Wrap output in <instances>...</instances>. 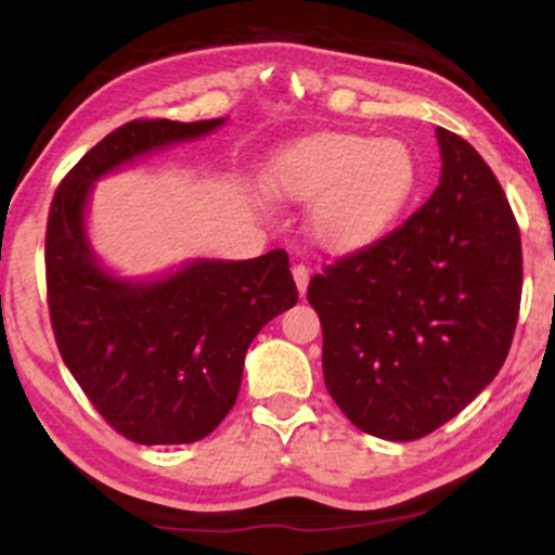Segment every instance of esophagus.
<instances>
[{
  "label": "esophagus",
  "instance_id": "1",
  "mask_svg": "<svg viewBox=\"0 0 555 555\" xmlns=\"http://www.w3.org/2000/svg\"><path fill=\"white\" fill-rule=\"evenodd\" d=\"M292 276H295V284L299 289V295H305V289H308V282H310V269L305 263H295L292 266Z\"/></svg>",
  "mask_w": 555,
  "mask_h": 555
}]
</instances>
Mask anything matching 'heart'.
<instances>
[{
  "mask_svg": "<svg viewBox=\"0 0 555 555\" xmlns=\"http://www.w3.org/2000/svg\"><path fill=\"white\" fill-rule=\"evenodd\" d=\"M269 184L289 201H318L313 234L331 250H360L380 240L417 188V162L397 138L323 132L282 151Z\"/></svg>",
  "mask_w": 555,
  "mask_h": 555,
  "instance_id": "b5f03b06",
  "label": "heart"
}]
</instances>
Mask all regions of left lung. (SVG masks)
Wrapping results in <instances>:
<instances>
[{"instance_id":"left-lung-1","label":"left lung","mask_w":555,"mask_h":555,"mask_svg":"<svg viewBox=\"0 0 555 555\" xmlns=\"http://www.w3.org/2000/svg\"><path fill=\"white\" fill-rule=\"evenodd\" d=\"M441 182L404 224L315 273L323 380L371 436L441 428L501 371L521 299V240L501 182L467 140L436 130Z\"/></svg>"}]
</instances>
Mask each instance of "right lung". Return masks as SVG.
Segmentation results:
<instances>
[{
    "label": "right lung",
    "instance_id": "1",
    "mask_svg": "<svg viewBox=\"0 0 555 555\" xmlns=\"http://www.w3.org/2000/svg\"><path fill=\"white\" fill-rule=\"evenodd\" d=\"M221 122L132 119L67 171L49 208L47 302L56 347L95 412L143 446L206 438L237 401L250 341L297 302L286 250L195 260L143 284L114 279L93 260L82 227L93 180Z\"/></svg>",
    "mask_w": 555,
    "mask_h": 555
}]
</instances>
